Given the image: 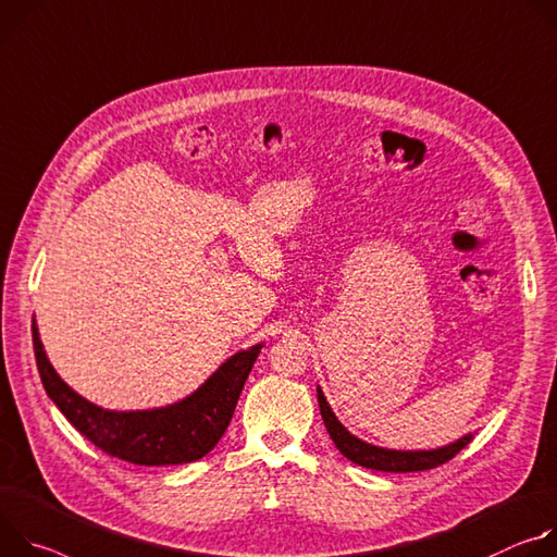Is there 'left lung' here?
I'll list each match as a JSON object with an SVG mask.
<instances>
[{"label":"left lung","mask_w":557,"mask_h":557,"mask_svg":"<svg viewBox=\"0 0 557 557\" xmlns=\"http://www.w3.org/2000/svg\"><path fill=\"white\" fill-rule=\"evenodd\" d=\"M319 392V407H321V416L323 422L327 426V434L334 441V445L338 447V451L367 469L374 471H392V473H409V471H426L434 469L438 465H445L447 460H451L458 451H462L469 443H471V434L462 436L460 441L441 447V449H431V451H396V449H383V447H374L369 443L358 441L356 436H351L349 431L341 424V420L334 416L332 407L327 405L321 387Z\"/></svg>","instance_id":"obj_1"}]
</instances>
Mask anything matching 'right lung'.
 Returning a JSON list of instances; mask_svg holds the SVG:
<instances>
[{"label":"right lung","mask_w":557,"mask_h":557,"mask_svg":"<svg viewBox=\"0 0 557 557\" xmlns=\"http://www.w3.org/2000/svg\"><path fill=\"white\" fill-rule=\"evenodd\" d=\"M33 347L46 394L71 424L103 454L144 467L183 465L203 458L225 434L236 400L263 345L243 349L181 403L146 411L101 409L57 376L33 321Z\"/></svg>","instance_id":"right-lung-1"}]
</instances>
